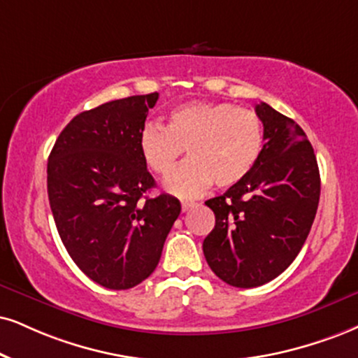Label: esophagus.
Segmentation results:
<instances>
[{
    "label": "esophagus",
    "instance_id": "esophagus-1",
    "mask_svg": "<svg viewBox=\"0 0 358 358\" xmlns=\"http://www.w3.org/2000/svg\"><path fill=\"white\" fill-rule=\"evenodd\" d=\"M196 206H197L196 202H189V201L180 202V207H182V213H187V210H191L192 207H196Z\"/></svg>",
    "mask_w": 358,
    "mask_h": 358
}]
</instances>
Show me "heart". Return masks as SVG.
I'll list each match as a JSON object with an SVG mask.
<instances>
[{"mask_svg": "<svg viewBox=\"0 0 358 358\" xmlns=\"http://www.w3.org/2000/svg\"><path fill=\"white\" fill-rule=\"evenodd\" d=\"M187 149L189 161L166 179V189L194 197L210 184L232 187L254 171L264 151L257 113L231 103L192 101L167 114L166 127L149 122L139 132V152L159 176L174 169Z\"/></svg>", "mask_w": 358, "mask_h": 358, "instance_id": "heart-1", "label": "heart"}]
</instances>
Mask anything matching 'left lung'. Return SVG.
<instances>
[{
    "label": "left lung",
    "mask_w": 358,
    "mask_h": 358,
    "mask_svg": "<svg viewBox=\"0 0 358 358\" xmlns=\"http://www.w3.org/2000/svg\"><path fill=\"white\" fill-rule=\"evenodd\" d=\"M264 151L254 171L222 196L206 201L215 226L202 250L213 272L232 287L250 289L280 275L301 252L320 197V174L310 141L294 119L266 103Z\"/></svg>",
    "instance_id": "1"
}]
</instances>
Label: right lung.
Segmentation results:
<instances>
[{"mask_svg": "<svg viewBox=\"0 0 358 358\" xmlns=\"http://www.w3.org/2000/svg\"><path fill=\"white\" fill-rule=\"evenodd\" d=\"M157 92L109 101L78 114L48 159V197L74 264L113 290L154 272L180 202L156 186L139 152V132Z\"/></svg>", "mask_w": 358, "mask_h": 358, "instance_id": "add662e5", "label": "right lung"}]
</instances>
